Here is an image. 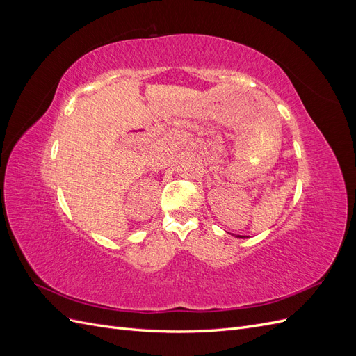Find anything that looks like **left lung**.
Returning <instances> with one entry per match:
<instances>
[{"instance_id": "1", "label": "left lung", "mask_w": 356, "mask_h": 356, "mask_svg": "<svg viewBox=\"0 0 356 356\" xmlns=\"http://www.w3.org/2000/svg\"><path fill=\"white\" fill-rule=\"evenodd\" d=\"M238 238H241V239H242V238H245V236H238Z\"/></svg>"}]
</instances>
